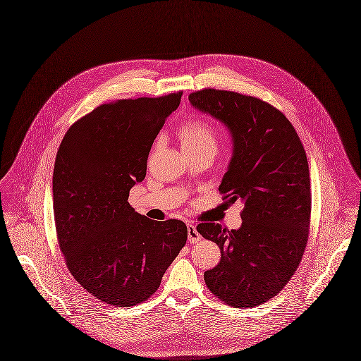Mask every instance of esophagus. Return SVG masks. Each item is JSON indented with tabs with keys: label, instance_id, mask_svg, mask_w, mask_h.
Returning a JSON list of instances; mask_svg holds the SVG:
<instances>
[{
	"label": "esophagus",
	"instance_id": "esophagus-1",
	"mask_svg": "<svg viewBox=\"0 0 361 361\" xmlns=\"http://www.w3.org/2000/svg\"><path fill=\"white\" fill-rule=\"evenodd\" d=\"M187 228H188V242H190V243H196V242H199V240L202 239V236H200V233L196 231V226H195V225L188 224Z\"/></svg>",
	"mask_w": 361,
	"mask_h": 361
}]
</instances>
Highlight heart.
<instances>
[{
	"label": "heart",
	"mask_w": 361,
	"mask_h": 361,
	"mask_svg": "<svg viewBox=\"0 0 361 361\" xmlns=\"http://www.w3.org/2000/svg\"><path fill=\"white\" fill-rule=\"evenodd\" d=\"M178 137L185 154L214 152L219 145V135L214 126L202 118L185 122L178 129Z\"/></svg>",
	"instance_id": "b5f03b06"
}]
</instances>
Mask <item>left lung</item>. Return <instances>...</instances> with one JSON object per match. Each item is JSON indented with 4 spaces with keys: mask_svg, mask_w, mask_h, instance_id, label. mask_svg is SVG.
<instances>
[{
    "mask_svg": "<svg viewBox=\"0 0 361 361\" xmlns=\"http://www.w3.org/2000/svg\"><path fill=\"white\" fill-rule=\"evenodd\" d=\"M188 99L229 129L233 154L219 191L245 203L239 229L196 226L221 250L206 286L233 307L261 305L288 283L306 249L312 195L304 145L283 112L261 99L210 87Z\"/></svg>",
    "mask_w": 361,
    "mask_h": 361,
    "instance_id": "left-lung-1",
    "label": "left lung"
}]
</instances>
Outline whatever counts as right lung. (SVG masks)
I'll use <instances>...</instances> for the list:
<instances>
[{
	"mask_svg": "<svg viewBox=\"0 0 361 361\" xmlns=\"http://www.w3.org/2000/svg\"><path fill=\"white\" fill-rule=\"evenodd\" d=\"M181 94L102 104L67 130L57 149L52 192L59 246L70 274L109 305L147 301L187 242L184 222L149 220L128 202Z\"/></svg>",
	"mask_w": 361,
	"mask_h": 361,
	"instance_id": "right-lung-1",
	"label": "right lung"
}]
</instances>
